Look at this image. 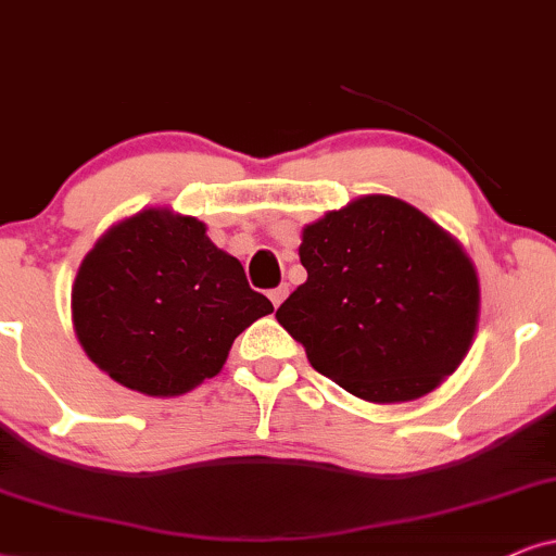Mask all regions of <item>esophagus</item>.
I'll list each match as a JSON object with an SVG mask.
<instances>
[{"label": "esophagus", "instance_id": "esophagus-1", "mask_svg": "<svg viewBox=\"0 0 556 556\" xmlns=\"http://www.w3.org/2000/svg\"><path fill=\"white\" fill-rule=\"evenodd\" d=\"M287 292H290V287H287V285H279L277 290H271V292H269V300H271V305H274V307H279V305H282V300L287 298Z\"/></svg>", "mask_w": 556, "mask_h": 556}]
</instances>
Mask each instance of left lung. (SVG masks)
Returning <instances> with one entry per match:
<instances>
[{"instance_id":"1","label":"left lung","mask_w":556,"mask_h":556,"mask_svg":"<svg viewBox=\"0 0 556 556\" xmlns=\"http://www.w3.org/2000/svg\"><path fill=\"white\" fill-rule=\"evenodd\" d=\"M307 282L277 311L307 362L371 403L416 400L467 356L480 285L462 245L395 197L371 194L302 230Z\"/></svg>"}]
</instances>
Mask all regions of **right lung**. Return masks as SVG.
I'll return each instance as SVG.
<instances>
[{
	"mask_svg": "<svg viewBox=\"0 0 556 556\" xmlns=\"http://www.w3.org/2000/svg\"><path fill=\"white\" fill-rule=\"evenodd\" d=\"M271 311L200 220L168 210H143L110 228L72 290L74 330L89 359L156 397L215 377L236 336Z\"/></svg>",
	"mask_w": 556,
	"mask_h": 556,
	"instance_id": "1",
	"label": "right lung"
}]
</instances>
